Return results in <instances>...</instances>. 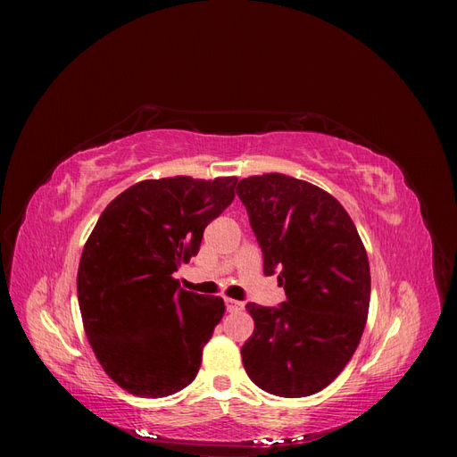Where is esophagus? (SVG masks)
<instances>
[{
    "label": "esophagus",
    "instance_id": "34e87169",
    "mask_svg": "<svg viewBox=\"0 0 457 457\" xmlns=\"http://www.w3.org/2000/svg\"><path fill=\"white\" fill-rule=\"evenodd\" d=\"M225 307L228 312H240L244 309V303L237 299H225Z\"/></svg>",
    "mask_w": 457,
    "mask_h": 457
}]
</instances>
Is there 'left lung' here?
I'll list each match as a JSON object with an SVG mask.
<instances>
[{
	"label": "left lung",
	"mask_w": 457,
	"mask_h": 457,
	"mask_svg": "<svg viewBox=\"0 0 457 457\" xmlns=\"http://www.w3.org/2000/svg\"><path fill=\"white\" fill-rule=\"evenodd\" d=\"M262 252V272L278 274L286 301L247 303L255 329L242 347L245 373L276 396L322 391L351 361L368 318L370 265L343 205L307 181L267 173L242 179Z\"/></svg>",
	"instance_id": "obj_1"
}]
</instances>
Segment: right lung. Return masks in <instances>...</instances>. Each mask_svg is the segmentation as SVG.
Here are the masks:
<instances>
[{"label": "right lung", "mask_w": 457, "mask_h": 457, "mask_svg": "<svg viewBox=\"0 0 457 457\" xmlns=\"http://www.w3.org/2000/svg\"><path fill=\"white\" fill-rule=\"evenodd\" d=\"M237 183L141 181L96 220L78 269L81 320L96 361L135 396H170L196 378L225 303L181 289L173 272L200 252L204 228L232 204Z\"/></svg>", "instance_id": "add662e5"}]
</instances>
